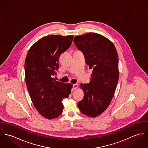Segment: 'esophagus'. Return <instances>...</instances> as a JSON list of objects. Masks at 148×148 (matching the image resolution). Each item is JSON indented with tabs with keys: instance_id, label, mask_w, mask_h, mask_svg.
Listing matches in <instances>:
<instances>
[{
	"instance_id": "obj_1",
	"label": "esophagus",
	"mask_w": 148,
	"mask_h": 148,
	"mask_svg": "<svg viewBox=\"0 0 148 148\" xmlns=\"http://www.w3.org/2000/svg\"><path fill=\"white\" fill-rule=\"evenodd\" d=\"M77 86H78V85L77 84H73V87H72V89L73 90H75V89H76L77 88Z\"/></svg>"
}]
</instances>
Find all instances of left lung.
<instances>
[{
  "label": "left lung",
  "instance_id": "1",
  "mask_svg": "<svg viewBox=\"0 0 148 148\" xmlns=\"http://www.w3.org/2000/svg\"><path fill=\"white\" fill-rule=\"evenodd\" d=\"M73 42L92 69L89 83L80 85L84 96L78 107L85 115L96 117L109 106L116 89L119 77L117 52L109 39L96 33L76 36Z\"/></svg>",
  "mask_w": 148,
  "mask_h": 148
}]
</instances>
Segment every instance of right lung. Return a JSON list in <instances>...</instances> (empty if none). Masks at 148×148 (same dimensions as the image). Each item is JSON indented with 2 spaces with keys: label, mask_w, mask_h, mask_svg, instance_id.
I'll list each match as a JSON object with an SVG mask.
<instances>
[{
  "label": "right lung",
  "mask_w": 148,
  "mask_h": 148,
  "mask_svg": "<svg viewBox=\"0 0 148 148\" xmlns=\"http://www.w3.org/2000/svg\"><path fill=\"white\" fill-rule=\"evenodd\" d=\"M73 36L50 35L35 42L25 61V83L32 103L44 117L53 119L62 114V103L71 93L72 84L54 80L60 55L71 46Z\"/></svg>",
  "instance_id": "obj_1"
}]
</instances>
